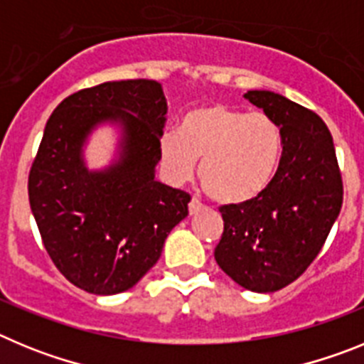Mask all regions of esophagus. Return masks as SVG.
I'll use <instances>...</instances> for the list:
<instances>
[{
    "instance_id": "obj_1",
    "label": "esophagus",
    "mask_w": 364,
    "mask_h": 364,
    "mask_svg": "<svg viewBox=\"0 0 364 364\" xmlns=\"http://www.w3.org/2000/svg\"><path fill=\"white\" fill-rule=\"evenodd\" d=\"M202 210H205V205L202 204L198 198H193V200L189 202V213H191V215L198 213V211H202Z\"/></svg>"
}]
</instances>
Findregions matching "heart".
<instances>
[{
    "instance_id": "obj_1",
    "label": "heart",
    "mask_w": 364,
    "mask_h": 364,
    "mask_svg": "<svg viewBox=\"0 0 364 364\" xmlns=\"http://www.w3.org/2000/svg\"><path fill=\"white\" fill-rule=\"evenodd\" d=\"M159 151L171 180L191 178L200 160L204 191L222 204H239L269 184L281 160L282 136L264 112L213 104L188 112L180 131H164Z\"/></svg>"
}]
</instances>
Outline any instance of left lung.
<instances>
[{
	"label": "left lung",
	"mask_w": 364,
	"mask_h": 364,
	"mask_svg": "<svg viewBox=\"0 0 364 364\" xmlns=\"http://www.w3.org/2000/svg\"><path fill=\"white\" fill-rule=\"evenodd\" d=\"M244 96L279 125L282 154L264 191L218 208L224 231L215 260L242 288L269 294L301 277L319 255L343 205V178L319 114L272 91Z\"/></svg>",
	"instance_id": "1"
}]
</instances>
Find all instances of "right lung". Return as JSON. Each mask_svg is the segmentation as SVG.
Returning <instances> with one entry per match:
<instances>
[{
  "label": "right lung",
  "mask_w": 364,
  "mask_h": 364,
  "mask_svg": "<svg viewBox=\"0 0 364 364\" xmlns=\"http://www.w3.org/2000/svg\"><path fill=\"white\" fill-rule=\"evenodd\" d=\"M166 112L159 82L125 80L67 96L45 125L28 173V202L54 266L89 294L133 288L188 217L189 193L154 180ZM107 119L124 125L122 159L105 172H87L81 144Z\"/></svg>",
  "instance_id": "add662e5"
}]
</instances>
